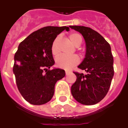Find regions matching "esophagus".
Segmentation results:
<instances>
[{"instance_id": "esophagus-1", "label": "esophagus", "mask_w": 128, "mask_h": 128, "mask_svg": "<svg viewBox=\"0 0 128 128\" xmlns=\"http://www.w3.org/2000/svg\"><path fill=\"white\" fill-rule=\"evenodd\" d=\"M65 72H66V75H68V74L70 73V72H69V71H68V70H66V71H65Z\"/></svg>"}]
</instances>
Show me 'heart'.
Masks as SVG:
<instances>
[{"mask_svg":"<svg viewBox=\"0 0 128 128\" xmlns=\"http://www.w3.org/2000/svg\"><path fill=\"white\" fill-rule=\"evenodd\" d=\"M69 38L71 42L74 44L76 47L80 46L82 44V38L81 36L78 33H71L69 35ZM59 36L56 37L54 39L52 44L51 51L53 55L56 56L59 53V49L58 47V43L59 41ZM80 62V59L78 56L72 55L70 56H66L64 55L58 56L56 59V66L60 68H63L65 70H71L73 67L76 66Z\"/></svg>","mask_w":128,"mask_h":128,"instance_id":"1","label":"heart"}]
</instances>
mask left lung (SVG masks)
Returning a JSON list of instances; mask_svg holds the SVG:
<instances>
[{"instance_id": "1", "label": "left lung", "mask_w": 128, "mask_h": 128, "mask_svg": "<svg viewBox=\"0 0 128 128\" xmlns=\"http://www.w3.org/2000/svg\"><path fill=\"white\" fill-rule=\"evenodd\" d=\"M83 36L85 58L78 68L86 74L74 72L76 81L71 87L74 99L84 105H94L105 97L113 78L114 58L111 47L102 35L90 28L70 26Z\"/></svg>"}]
</instances>
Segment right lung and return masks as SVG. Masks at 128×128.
<instances>
[{"instance_id":"1","label":"right lung","mask_w":128,"mask_h":128,"mask_svg":"<svg viewBox=\"0 0 128 128\" xmlns=\"http://www.w3.org/2000/svg\"><path fill=\"white\" fill-rule=\"evenodd\" d=\"M68 26H46L35 31L21 42L14 54L13 72L22 97L33 105H42L52 99L58 80L65 76L60 68L49 70L54 64L51 51L54 39ZM45 70V73L44 72Z\"/></svg>"}]
</instances>
